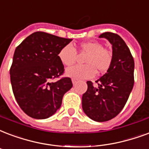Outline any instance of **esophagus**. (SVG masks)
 <instances>
[{"label": "esophagus", "mask_w": 149, "mask_h": 149, "mask_svg": "<svg viewBox=\"0 0 149 149\" xmlns=\"http://www.w3.org/2000/svg\"><path fill=\"white\" fill-rule=\"evenodd\" d=\"M72 84L75 85V84H77V79H72Z\"/></svg>", "instance_id": "34e87169"}]
</instances>
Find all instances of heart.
<instances>
[{"mask_svg": "<svg viewBox=\"0 0 149 149\" xmlns=\"http://www.w3.org/2000/svg\"><path fill=\"white\" fill-rule=\"evenodd\" d=\"M79 49L82 53L87 54L84 60L87 64L68 68L65 70L68 77L75 79H88L95 76L96 70L99 72H105L109 69L112 62V52L105 48L102 43L85 42L79 44ZM58 57L64 65L70 66L77 61V51L72 45L67 44L60 49Z\"/></svg>", "mask_w": 149, "mask_h": 149, "instance_id": "b5f03b06", "label": "heart"}]
</instances>
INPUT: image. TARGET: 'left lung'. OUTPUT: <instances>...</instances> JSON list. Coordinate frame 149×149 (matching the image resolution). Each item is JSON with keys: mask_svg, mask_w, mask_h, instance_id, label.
I'll use <instances>...</instances> for the list:
<instances>
[{"mask_svg": "<svg viewBox=\"0 0 149 149\" xmlns=\"http://www.w3.org/2000/svg\"><path fill=\"white\" fill-rule=\"evenodd\" d=\"M99 37L112 44V62L107 72L95 81L98 87L87 82L82 108L91 120L105 122L116 117L127 102L134 83V62L127 45L119 35L106 32Z\"/></svg>", "mask_w": 149, "mask_h": 149, "instance_id": "1", "label": "left lung"}]
</instances>
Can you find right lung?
<instances>
[{
	"label": "right lung",
	"instance_id": "1",
	"mask_svg": "<svg viewBox=\"0 0 149 149\" xmlns=\"http://www.w3.org/2000/svg\"><path fill=\"white\" fill-rule=\"evenodd\" d=\"M72 40L35 32L15 51L10 70L12 91L20 108L30 117L44 120L54 115L63 95L72 88L69 77L51 81L64 72L58 54Z\"/></svg>",
	"mask_w": 149,
	"mask_h": 149
}]
</instances>
